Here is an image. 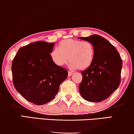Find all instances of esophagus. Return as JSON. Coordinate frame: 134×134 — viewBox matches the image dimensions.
I'll return each instance as SVG.
<instances>
[{"label": "esophagus", "mask_w": 134, "mask_h": 134, "mask_svg": "<svg viewBox=\"0 0 134 134\" xmlns=\"http://www.w3.org/2000/svg\"><path fill=\"white\" fill-rule=\"evenodd\" d=\"M73 74V72L71 71H68V77H71Z\"/></svg>", "instance_id": "obj_1"}]
</instances>
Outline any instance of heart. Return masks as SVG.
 I'll return each instance as SVG.
<instances>
[{"mask_svg": "<svg viewBox=\"0 0 134 134\" xmlns=\"http://www.w3.org/2000/svg\"><path fill=\"white\" fill-rule=\"evenodd\" d=\"M72 69L85 70L92 65L95 57L94 46L89 42L67 38L59 44L58 48L50 53L53 62L58 66H62L68 61Z\"/></svg>", "mask_w": 134, "mask_h": 134, "instance_id": "1", "label": "heart"}]
</instances>
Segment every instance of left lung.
<instances>
[{
	"label": "left lung",
	"mask_w": 134,
	"mask_h": 134,
	"mask_svg": "<svg viewBox=\"0 0 134 134\" xmlns=\"http://www.w3.org/2000/svg\"><path fill=\"white\" fill-rule=\"evenodd\" d=\"M78 38L90 42L95 49L92 65L81 72L83 79L79 85V92L81 97L89 102H102L119 86L121 59L116 48L99 35Z\"/></svg>",
	"instance_id": "1"
}]
</instances>
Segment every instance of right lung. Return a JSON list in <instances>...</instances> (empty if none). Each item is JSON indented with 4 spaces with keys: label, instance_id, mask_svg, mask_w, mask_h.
I'll return each mask as SVG.
<instances>
[{
    "label": "right lung",
    "instance_id": "obj_1",
    "mask_svg": "<svg viewBox=\"0 0 134 134\" xmlns=\"http://www.w3.org/2000/svg\"><path fill=\"white\" fill-rule=\"evenodd\" d=\"M54 43L38 41L19 49L11 66L15 90L26 100L42 105L55 97L68 71L50 58Z\"/></svg>",
    "mask_w": 134,
    "mask_h": 134
}]
</instances>
